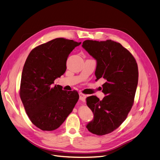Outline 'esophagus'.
I'll list each match as a JSON object with an SVG mask.
<instances>
[{
	"label": "esophagus",
	"mask_w": 160,
	"mask_h": 160,
	"mask_svg": "<svg viewBox=\"0 0 160 160\" xmlns=\"http://www.w3.org/2000/svg\"><path fill=\"white\" fill-rule=\"evenodd\" d=\"M79 99L82 101H85V99H86V97L87 96L84 95V93H82V92H79Z\"/></svg>",
	"instance_id": "obj_1"
}]
</instances>
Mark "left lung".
Returning a JSON list of instances; mask_svg holds the SVG:
<instances>
[{"label":"left lung","mask_w":160,"mask_h":160,"mask_svg":"<svg viewBox=\"0 0 160 160\" xmlns=\"http://www.w3.org/2000/svg\"><path fill=\"white\" fill-rule=\"evenodd\" d=\"M82 46L97 61L96 81L106 79L102 85L107 95L104 98H87L93 114L87 128L92 134L105 135L118 128L132 108L138 82V64L131 53L114 41L86 40Z\"/></svg>","instance_id":"obj_1"}]
</instances>
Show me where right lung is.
Returning a JSON list of instances; mask_svg holds the SVG:
<instances>
[{
	"label": "right lung",
	"instance_id": "add662e5",
	"mask_svg": "<svg viewBox=\"0 0 160 160\" xmlns=\"http://www.w3.org/2000/svg\"><path fill=\"white\" fill-rule=\"evenodd\" d=\"M57 38L33 48L24 63L20 97L32 123L42 130L58 128L79 99L77 91H66L52 84L67 70L69 54L81 44Z\"/></svg>",
	"mask_w": 160,
	"mask_h": 160
}]
</instances>
